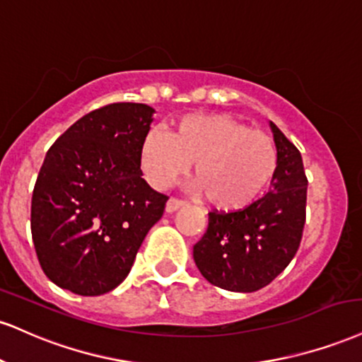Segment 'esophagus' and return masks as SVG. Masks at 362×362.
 <instances>
[{"label": "esophagus", "instance_id": "1", "mask_svg": "<svg viewBox=\"0 0 362 362\" xmlns=\"http://www.w3.org/2000/svg\"><path fill=\"white\" fill-rule=\"evenodd\" d=\"M184 206H185L184 200L175 199V197H170L168 202H167V207H165V211H167V212H175V211H178V209L184 207Z\"/></svg>", "mask_w": 362, "mask_h": 362}]
</instances>
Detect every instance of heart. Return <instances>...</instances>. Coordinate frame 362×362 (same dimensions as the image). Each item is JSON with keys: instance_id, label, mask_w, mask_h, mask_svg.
<instances>
[{"instance_id": "b5f03b06", "label": "heart", "mask_w": 362, "mask_h": 362, "mask_svg": "<svg viewBox=\"0 0 362 362\" xmlns=\"http://www.w3.org/2000/svg\"><path fill=\"white\" fill-rule=\"evenodd\" d=\"M194 162V178L211 207L236 212L272 184L278 150L268 134L236 117L194 112L173 121L170 133L153 128L141 145V167L151 185L167 189Z\"/></svg>"}]
</instances>
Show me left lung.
Segmentation results:
<instances>
[{
  "mask_svg": "<svg viewBox=\"0 0 362 362\" xmlns=\"http://www.w3.org/2000/svg\"><path fill=\"white\" fill-rule=\"evenodd\" d=\"M278 168L268 194L236 212H209L194 261L209 283L250 293L272 283L297 255L305 226L307 185L302 155L275 123Z\"/></svg>",
  "mask_w": 362,
  "mask_h": 362,
  "instance_id": "1",
  "label": "left lung"
}]
</instances>
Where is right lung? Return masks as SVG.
<instances>
[{"mask_svg": "<svg viewBox=\"0 0 362 362\" xmlns=\"http://www.w3.org/2000/svg\"><path fill=\"white\" fill-rule=\"evenodd\" d=\"M153 107L115 103L77 119L47 151L32 195V238L49 280L82 297L128 276L167 195L141 178Z\"/></svg>", "mask_w": 362, "mask_h": 362, "instance_id": "add662e5", "label": "right lung"}]
</instances>
